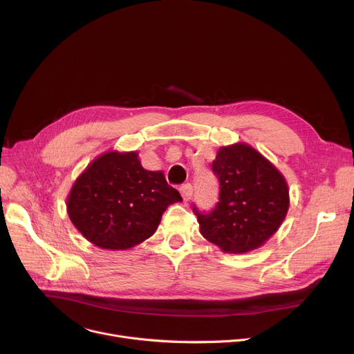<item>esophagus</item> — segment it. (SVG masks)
<instances>
[{
	"label": "esophagus",
	"mask_w": 354,
	"mask_h": 354,
	"mask_svg": "<svg viewBox=\"0 0 354 354\" xmlns=\"http://www.w3.org/2000/svg\"><path fill=\"white\" fill-rule=\"evenodd\" d=\"M179 192H180L183 200H185V201H189L190 197H192V194H193V186H192L190 183H185V185H182V186L179 187Z\"/></svg>",
	"instance_id": "34e87169"
}]
</instances>
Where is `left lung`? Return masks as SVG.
<instances>
[{"label": "left lung", "mask_w": 354, "mask_h": 354, "mask_svg": "<svg viewBox=\"0 0 354 354\" xmlns=\"http://www.w3.org/2000/svg\"><path fill=\"white\" fill-rule=\"evenodd\" d=\"M220 197L212 213L193 207L200 232L225 254L261 248L284 221L290 196L283 174L246 142L221 147L213 161Z\"/></svg>", "instance_id": "left-lung-1"}]
</instances>
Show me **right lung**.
Listing matches in <instances>:
<instances>
[{
    "instance_id": "add662e5",
    "label": "right lung",
    "mask_w": 354,
    "mask_h": 354,
    "mask_svg": "<svg viewBox=\"0 0 354 354\" xmlns=\"http://www.w3.org/2000/svg\"><path fill=\"white\" fill-rule=\"evenodd\" d=\"M178 201L182 197L162 171L144 169L137 151H108L75 179L67 213L91 243L124 250L153 235L167 207Z\"/></svg>"
}]
</instances>
